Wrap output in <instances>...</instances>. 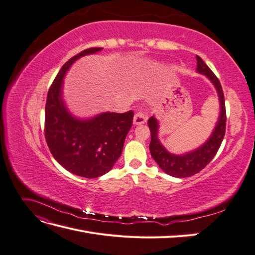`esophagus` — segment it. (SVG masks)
Returning <instances> with one entry per match:
<instances>
[{
  "mask_svg": "<svg viewBox=\"0 0 255 255\" xmlns=\"http://www.w3.org/2000/svg\"><path fill=\"white\" fill-rule=\"evenodd\" d=\"M146 116L142 112H137L134 116V125H142L146 121Z\"/></svg>",
  "mask_w": 255,
  "mask_h": 255,
  "instance_id": "1",
  "label": "esophagus"
}]
</instances>
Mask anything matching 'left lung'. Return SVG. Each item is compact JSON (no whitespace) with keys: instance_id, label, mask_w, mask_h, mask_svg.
Returning a JSON list of instances; mask_svg holds the SVG:
<instances>
[{"instance_id":"left-lung-1","label":"left lung","mask_w":255,"mask_h":255,"mask_svg":"<svg viewBox=\"0 0 255 255\" xmlns=\"http://www.w3.org/2000/svg\"><path fill=\"white\" fill-rule=\"evenodd\" d=\"M198 72L205 74L208 79L215 85L216 89L218 91L219 101H220V116L212 136L202 146H200L194 152L185 154V155L179 156L173 155L169 153L157 138V129L158 123L154 117L149 118L148 126L151 132V141H150V152L151 155L156 161L157 165L161 168V170L169 175L174 177H187L191 176L204 169L213 157L218 152L220 144L223 140V137L226 134V126H227V112H226V103H225V95L221 87V84L217 76L214 74L208 66L202 60V58L197 55Z\"/></svg>"}]
</instances>
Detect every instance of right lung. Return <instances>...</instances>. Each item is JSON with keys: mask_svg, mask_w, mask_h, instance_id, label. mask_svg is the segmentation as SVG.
Returning <instances> with one entry per match:
<instances>
[{"mask_svg": "<svg viewBox=\"0 0 255 255\" xmlns=\"http://www.w3.org/2000/svg\"><path fill=\"white\" fill-rule=\"evenodd\" d=\"M89 48L76 54L61 67L48 91L44 113V137L58 163L73 174L95 179L109 172L120 157L126 137L133 125V111L104 113L81 121L69 115L61 101L63 78L81 56L101 51Z\"/></svg>", "mask_w": 255, "mask_h": 255, "instance_id": "add662e5", "label": "right lung"}]
</instances>
